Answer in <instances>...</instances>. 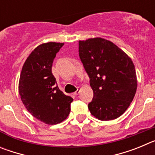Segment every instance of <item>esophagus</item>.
Wrapping results in <instances>:
<instances>
[{
  "instance_id": "obj_1",
  "label": "esophagus",
  "mask_w": 155,
  "mask_h": 155,
  "mask_svg": "<svg viewBox=\"0 0 155 155\" xmlns=\"http://www.w3.org/2000/svg\"><path fill=\"white\" fill-rule=\"evenodd\" d=\"M79 92H80V88H79V87H78L77 91H75V92H74V95H78V94H79Z\"/></svg>"
}]
</instances>
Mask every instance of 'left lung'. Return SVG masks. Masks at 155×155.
Instances as JSON below:
<instances>
[{
  "mask_svg": "<svg viewBox=\"0 0 155 155\" xmlns=\"http://www.w3.org/2000/svg\"><path fill=\"white\" fill-rule=\"evenodd\" d=\"M79 56L90 78L94 96L90 113L99 120H113L124 114L137 87L130 57L111 41L100 37L80 40Z\"/></svg>",
  "mask_w": 155,
  "mask_h": 155,
  "instance_id": "left-lung-1",
  "label": "left lung"
}]
</instances>
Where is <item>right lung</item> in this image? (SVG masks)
Masks as SVG:
<instances>
[{
    "instance_id": "right-lung-1",
    "label": "right lung",
    "mask_w": 155,
    "mask_h": 155,
    "mask_svg": "<svg viewBox=\"0 0 155 155\" xmlns=\"http://www.w3.org/2000/svg\"><path fill=\"white\" fill-rule=\"evenodd\" d=\"M64 44L50 42L37 46L23 64L19 78L22 103L34 117L49 125L65 120L73 102L71 96L59 89L52 74L53 60Z\"/></svg>"
}]
</instances>
